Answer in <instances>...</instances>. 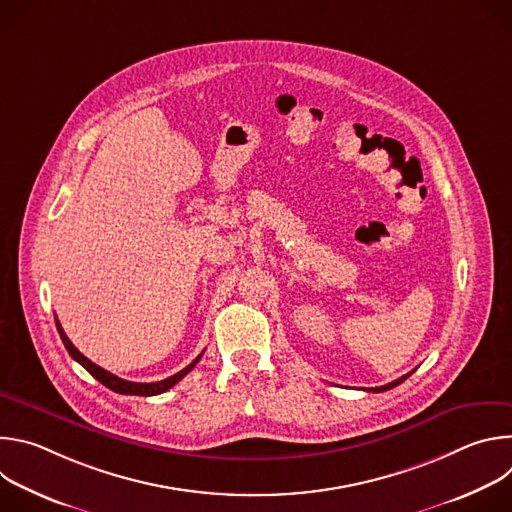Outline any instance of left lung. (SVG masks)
<instances>
[{
    "label": "left lung",
    "instance_id": "8db88e82",
    "mask_svg": "<svg viewBox=\"0 0 512 512\" xmlns=\"http://www.w3.org/2000/svg\"><path fill=\"white\" fill-rule=\"evenodd\" d=\"M413 373V371H411ZM409 373V375H411ZM409 375H405V377H401V379H397V381H393V383H389V385H383V387H373V389H367V391H373V393H383V391H389V389H393V387H397V385H401Z\"/></svg>",
    "mask_w": 512,
    "mask_h": 512
}]
</instances>
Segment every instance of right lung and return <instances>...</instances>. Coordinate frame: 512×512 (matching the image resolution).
Listing matches in <instances>:
<instances>
[{"mask_svg":"<svg viewBox=\"0 0 512 512\" xmlns=\"http://www.w3.org/2000/svg\"><path fill=\"white\" fill-rule=\"evenodd\" d=\"M56 328H58V334H60V338H62V342H64V348L68 350V354L75 358L79 364H83V367L99 381V383H103L107 389H111V391H115V393H119V395H139V397H150V395H160V393H166L168 389H172L178 381H182L194 367H196V362L202 358V354L204 352H200L186 369H182L180 373H176V375H172V377H168V379H164V381H158V383H131V381H125V379H119V377H115V375H111L109 371H105V369H101L99 364H95V362H91L85 354H81L77 348H75V344H72L70 340H68V336L64 334V330H62V326H60V322L56 320Z\"/></svg>","mask_w":512,"mask_h":512,"instance_id":"right-lung-1","label":"right lung"}]
</instances>
